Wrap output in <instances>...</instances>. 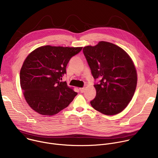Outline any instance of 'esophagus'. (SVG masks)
<instances>
[{
    "label": "esophagus",
    "mask_w": 158,
    "mask_h": 158,
    "mask_svg": "<svg viewBox=\"0 0 158 158\" xmlns=\"http://www.w3.org/2000/svg\"><path fill=\"white\" fill-rule=\"evenodd\" d=\"M79 90H80V92H81V93H83L84 92V90H85V89H84V87H82V88H80V89H79Z\"/></svg>",
    "instance_id": "34e87169"
}]
</instances>
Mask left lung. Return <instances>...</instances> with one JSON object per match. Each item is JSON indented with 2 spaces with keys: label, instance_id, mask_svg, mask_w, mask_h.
<instances>
[{
  "label": "left lung",
  "instance_id": "obj_1",
  "mask_svg": "<svg viewBox=\"0 0 158 158\" xmlns=\"http://www.w3.org/2000/svg\"><path fill=\"white\" fill-rule=\"evenodd\" d=\"M83 53L95 80L96 96L91 101L94 109L106 115L123 111L134 96L137 73L129 55L121 48L101 41L86 46Z\"/></svg>",
  "mask_w": 158,
  "mask_h": 158
}]
</instances>
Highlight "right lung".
Listing matches in <instances>:
<instances>
[{
  "label": "right lung",
  "instance_id": "obj_1",
  "mask_svg": "<svg viewBox=\"0 0 158 158\" xmlns=\"http://www.w3.org/2000/svg\"><path fill=\"white\" fill-rule=\"evenodd\" d=\"M82 48L46 46L32 51L20 72V87L30 107L45 116L56 114L77 94L61 82L66 66Z\"/></svg>",
  "mask_w": 158,
  "mask_h": 158
}]
</instances>
